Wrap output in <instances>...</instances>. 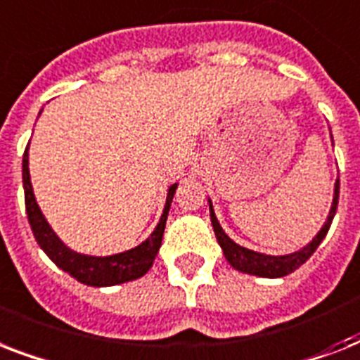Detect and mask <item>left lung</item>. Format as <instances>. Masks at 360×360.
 Here are the masks:
<instances>
[{"label":"left lung","mask_w":360,"mask_h":360,"mask_svg":"<svg viewBox=\"0 0 360 360\" xmlns=\"http://www.w3.org/2000/svg\"><path fill=\"white\" fill-rule=\"evenodd\" d=\"M338 194H340V179H336L335 183V196H333V205H330L329 217L323 228L316 233L307 246H302L299 250L291 252V254H284V256H269V254H262V252H254L250 248L237 245L236 240L226 236V231L222 230L217 214H214L213 203L209 200V214H211V224H213L214 236L219 240L220 248L224 252V257L228 259L231 267L240 271V273L254 274V276H262V278H282L285 274L293 273L295 269H299L302 263L307 262L308 257L312 256L319 243L325 239L327 231L330 228V222L335 219L336 207H338Z\"/></svg>","instance_id":"left-lung-1"}]
</instances>
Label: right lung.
Masks as SVG:
<instances>
[{
    "mask_svg": "<svg viewBox=\"0 0 360 360\" xmlns=\"http://www.w3.org/2000/svg\"><path fill=\"white\" fill-rule=\"evenodd\" d=\"M42 112V110H41ZM39 112V115H41ZM30 146L25 147L24 160H22V179H24V194H25V211H27V220H30L31 230L35 236L37 243L41 246L44 254L52 259L59 269L69 273L72 278L86 285L93 288H106V285H117L130 282L143 276V274L153 267V262L157 257V252L162 243L164 228H166V219H168L169 205L174 200L177 183L168 188L166 196V205L160 214L157 228L147 237L143 243H140L130 250L112 254V256H89V254H80L65 245L63 240L56 236L52 226L44 219L41 207L33 194L30 177V155H27Z\"/></svg>",
    "mask_w": 360,
    "mask_h": 360,
    "instance_id": "add662e5",
    "label": "right lung"
}]
</instances>
